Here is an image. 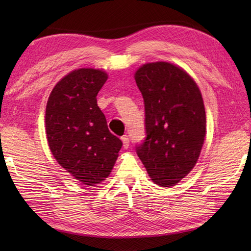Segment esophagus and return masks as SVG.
<instances>
[{
	"label": "esophagus",
	"mask_w": 251,
	"mask_h": 251,
	"mask_svg": "<svg viewBox=\"0 0 251 251\" xmlns=\"http://www.w3.org/2000/svg\"><path fill=\"white\" fill-rule=\"evenodd\" d=\"M122 141H123V147L124 149H128L129 147V138L127 135H124L122 137Z\"/></svg>",
	"instance_id": "esophagus-1"
}]
</instances>
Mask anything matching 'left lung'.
Wrapping results in <instances>:
<instances>
[{"instance_id": "left-lung-1", "label": "left lung", "mask_w": 251, "mask_h": 251, "mask_svg": "<svg viewBox=\"0 0 251 251\" xmlns=\"http://www.w3.org/2000/svg\"><path fill=\"white\" fill-rule=\"evenodd\" d=\"M145 101L146 134L136 152L153 182L167 188L188 175L200 157L206 135L201 90L173 63H146L135 73Z\"/></svg>"}]
</instances>
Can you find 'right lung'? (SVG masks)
I'll return each mask as SVG.
<instances>
[{
    "mask_svg": "<svg viewBox=\"0 0 251 251\" xmlns=\"http://www.w3.org/2000/svg\"><path fill=\"white\" fill-rule=\"evenodd\" d=\"M108 74L82 68L62 77L46 105L45 128L52 155L62 168L85 185L109 177L122 141L111 134L97 95Z\"/></svg>",
    "mask_w": 251,
    "mask_h": 251,
    "instance_id": "add662e5",
    "label": "right lung"
}]
</instances>
